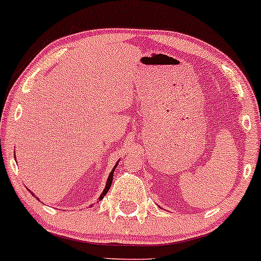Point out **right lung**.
<instances>
[{
  "label": "right lung",
  "mask_w": 261,
  "mask_h": 261,
  "mask_svg": "<svg viewBox=\"0 0 261 261\" xmlns=\"http://www.w3.org/2000/svg\"><path fill=\"white\" fill-rule=\"evenodd\" d=\"M116 166H117V163H116ZM116 166H115V167L113 168V171H111L110 174H109V178H108V181H107V186H105V190H104V192H102V193H101V196L99 197V200L104 198V196H105V194L108 193V191H109V190H110V187H111V183H113V174H114V171H115ZM33 196H34V194H33Z\"/></svg>",
  "instance_id": "right-lung-1"
}]
</instances>
